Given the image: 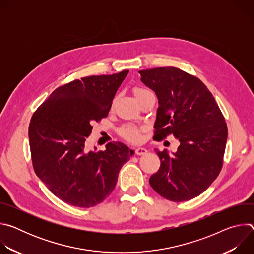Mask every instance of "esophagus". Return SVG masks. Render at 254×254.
<instances>
[{"mask_svg": "<svg viewBox=\"0 0 254 254\" xmlns=\"http://www.w3.org/2000/svg\"><path fill=\"white\" fill-rule=\"evenodd\" d=\"M148 153V150L144 149V148H140V147H137L134 149V154L137 155V156H141V155H146Z\"/></svg>", "mask_w": 254, "mask_h": 254, "instance_id": "34e87169", "label": "esophagus"}]
</instances>
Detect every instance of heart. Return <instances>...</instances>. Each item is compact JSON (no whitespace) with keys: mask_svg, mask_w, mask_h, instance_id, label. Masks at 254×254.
<instances>
[{"mask_svg":"<svg viewBox=\"0 0 254 254\" xmlns=\"http://www.w3.org/2000/svg\"><path fill=\"white\" fill-rule=\"evenodd\" d=\"M134 94L137 97H139L140 95L144 94L146 92H149L148 89L146 88H142V87H135L134 88ZM121 134L127 140L131 141V142H138L141 140V130L135 127V126H132V125H127L125 127H122L121 129Z\"/></svg>","mask_w":254,"mask_h":254,"instance_id":"b5f03b06","label":"heart"}]
</instances>
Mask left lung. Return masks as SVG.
I'll return each instance as SVG.
<instances>
[{
	"mask_svg": "<svg viewBox=\"0 0 254 254\" xmlns=\"http://www.w3.org/2000/svg\"><path fill=\"white\" fill-rule=\"evenodd\" d=\"M159 99L155 135L173 134L176 153H156L161 160L150 185L162 197L182 202L203 193L219 175L227 140L225 119L212 93L196 76L176 67L138 71Z\"/></svg>",
	"mask_w": 254,
	"mask_h": 254,
	"instance_id": "1",
	"label": "left lung"
}]
</instances>
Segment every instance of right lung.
Returning <instances> with one entry per match:
<instances>
[{"instance_id":"obj_1","label":"right lung","mask_w":254,"mask_h":254,"mask_svg":"<svg viewBox=\"0 0 254 254\" xmlns=\"http://www.w3.org/2000/svg\"><path fill=\"white\" fill-rule=\"evenodd\" d=\"M128 73L87 76L56 88L32 116L29 142L34 171L63 202L81 208L101 203L114 191L120 170L133 151L121 141L105 151L86 148L92 124L106 118Z\"/></svg>"}]
</instances>
